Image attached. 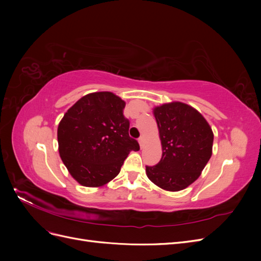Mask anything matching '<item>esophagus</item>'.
<instances>
[{
	"label": "esophagus",
	"instance_id": "obj_1",
	"mask_svg": "<svg viewBox=\"0 0 261 261\" xmlns=\"http://www.w3.org/2000/svg\"><path fill=\"white\" fill-rule=\"evenodd\" d=\"M138 143L140 145V147L144 146V143H145V136H140L139 139H138Z\"/></svg>",
	"mask_w": 261,
	"mask_h": 261
}]
</instances>
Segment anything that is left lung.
<instances>
[{
	"label": "left lung",
	"instance_id": "8db88e82",
	"mask_svg": "<svg viewBox=\"0 0 261 261\" xmlns=\"http://www.w3.org/2000/svg\"><path fill=\"white\" fill-rule=\"evenodd\" d=\"M162 158L146 174L164 191L178 192L198 178L212 154L213 133L196 109L183 102L153 108Z\"/></svg>",
	"mask_w": 261,
	"mask_h": 261
}]
</instances>
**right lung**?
Listing matches in <instances>:
<instances>
[{
    "label": "right lung",
    "instance_id": "obj_1",
    "mask_svg": "<svg viewBox=\"0 0 261 261\" xmlns=\"http://www.w3.org/2000/svg\"><path fill=\"white\" fill-rule=\"evenodd\" d=\"M125 101L110 91L88 93L70 107L58 127L60 156L69 174L86 187H101L121 171L137 140L128 135Z\"/></svg>",
    "mask_w": 261,
    "mask_h": 261
}]
</instances>
